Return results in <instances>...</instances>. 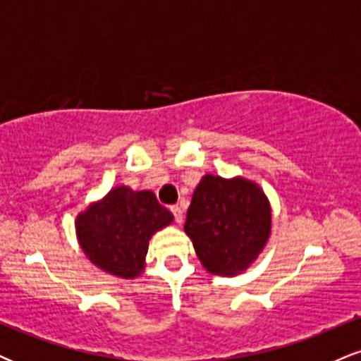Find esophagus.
Segmentation results:
<instances>
[{"mask_svg": "<svg viewBox=\"0 0 361 361\" xmlns=\"http://www.w3.org/2000/svg\"><path fill=\"white\" fill-rule=\"evenodd\" d=\"M171 212H173V215H175V221H176L178 224L183 222V210H181V207L173 205V207H171Z\"/></svg>", "mask_w": 361, "mask_h": 361, "instance_id": "esophagus-1", "label": "esophagus"}]
</instances>
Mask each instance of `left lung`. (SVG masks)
Segmentation results:
<instances>
[{"instance_id": "8db88e82", "label": "left lung", "mask_w": 361, "mask_h": 361, "mask_svg": "<svg viewBox=\"0 0 361 361\" xmlns=\"http://www.w3.org/2000/svg\"><path fill=\"white\" fill-rule=\"evenodd\" d=\"M185 233L207 271L239 275L258 258L270 238V202L246 178L205 175L193 192Z\"/></svg>"}]
</instances>
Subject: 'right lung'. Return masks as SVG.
I'll list each match as a JSON object with an SVG mask.
<instances>
[{"label":"right lung","instance_id":"add662e5","mask_svg":"<svg viewBox=\"0 0 361 361\" xmlns=\"http://www.w3.org/2000/svg\"><path fill=\"white\" fill-rule=\"evenodd\" d=\"M171 222L173 214L152 192L117 186L78 215L74 224L86 258L127 280L144 271L149 239Z\"/></svg>","mask_w":361,"mask_h":361}]
</instances>
